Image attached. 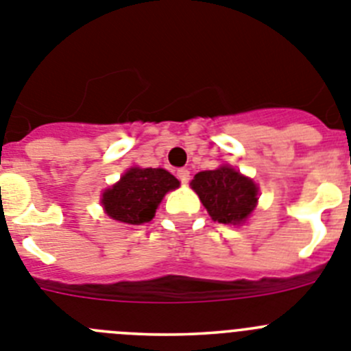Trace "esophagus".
Segmentation results:
<instances>
[{
  "mask_svg": "<svg viewBox=\"0 0 351 351\" xmlns=\"http://www.w3.org/2000/svg\"><path fill=\"white\" fill-rule=\"evenodd\" d=\"M176 175H178L180 182H182V183H187L189 178H191V171H189V169H185V168L178 169V171H176Z\"/></svg>",
  "mask_w": 351,
  "mask_h": 351,
  "instance_id": "esophagus-1",
  "label": "esophagus"
}]
</instances>
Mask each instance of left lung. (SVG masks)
Masks as SVG:
<instances>
[{
  "label": "left lung",
  "instance_id": "1",
  "mask_svg": "<svg viewBox=\"0 0 351 351\" xmlns=\"http://www.w3.org/2000/svg\"><path fill=\"white\" fill-rule=\"evenodd\" d=\"M191 185L220 223H241L257 204V185L229 166L197 173Z\"/></svg>",
  "mask_w": 351,
  "mask_h": 351
}]
</instances>
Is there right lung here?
<instances>
[{
    "label": "right lung",
    "mask_w": 351,
    "mask_h": 351,
    "mask_svg": "<svg viewBox=\"0 0 351 351\" xmlns=\"http://www.w3.org/2000/svg\"><path fill=\"white\" fill-rule=\"evenodd\" d=\"M180 185L178 180L160 168H132L103 194V206L110 219L140 223L154 219L164 194Z\"/></svg>",
    "instance_id": "right-lung-1"
}]
</instances>
